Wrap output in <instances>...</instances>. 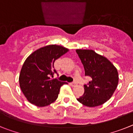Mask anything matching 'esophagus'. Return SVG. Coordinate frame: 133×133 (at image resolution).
<instances>
[{
    "label": "esophagus",
    "mask_w": 133,
    "mask_h": 133,
    "mask_svg": "<svg viewBox=\"0 0 133 133\" xmlns=\"http://www.w3.org/2000/svg\"><path fill=\"white\" fill-rule=\"evenodd\" d=\"M70 84V86H76V82H71Z\"/></svg>",
    "instance_id": "obj_1"
}]
</instances>
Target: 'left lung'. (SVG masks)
<instances>
[{
	"label": "left lung",
	"instance_id": "left-lung-1",
	"mask_svg": "<svg viewBox=\"0 0 133 133\" xmlns=\"http://www.w3.org/2000/svg\"><path fill=\"white\" fill-rule=\"evenodd\" d=\"M76 53L84 65L85 76L91 79L84 85V94L77 100L88 107L103 104L111 98L118 86L116 68L108 59L93 50L77 49Z\"/></svg>",
	"mask_w": 133,
	"mask_h": 133
}]
</instances>
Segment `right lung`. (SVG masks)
Here are the masks:
<instances>
[{
	"label": "right lung",
	"mask_w": 133,
	"mask_h": 133,
	"mask_svg": "<svg viewBox=\"0 0 133 133\" xmlns=\"http://www.w3.org/2000/svg\"><path fill=\"white\" fill-rule=\"evenodd\" d=\"M68 51L62 46L50 45L37 49L26 59L19 75V84L29 102L46 107L57 98L61 86L68 83L52 79L57 74L54 62Z\"/></svg>",
	"instance_id": "right-lung-1"
}]
</instances>
